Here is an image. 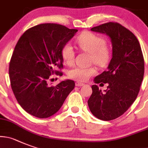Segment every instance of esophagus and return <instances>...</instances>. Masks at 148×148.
Wrapping results in <instances>:
<instances>
[{
    "mask_svg": "<svg viewBox=\"0 0 148 148\" xmlns=\"http://www.w3.org/2000/svg\"><path fill=\"white\" fill-rule=\"evenodd\" d=\"M75 86H84V84L81 83V82H76V83H75Z\"/></svg>",
    "mask_w": 148,
    "mask_h": 148,
    "instance_id": "1",
    "label": "esophagus"
}]
</instances>
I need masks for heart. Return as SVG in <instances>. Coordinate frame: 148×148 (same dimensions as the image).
Instances as JSON below:
<instances>
[{
    "mask_svg": "<svg viewBox=\"0 0 148 148\" xmlns=\"http://www.w3.org/2000/svg\"><path fill=\"white\" fill-rule=\"evenodd\" d=\"M76 42L81 50L90 53V60L99 66L106 64L109 58L108 49L105 47V41L101 36L91 32H85L76 39ZM62 56L65 63L70 64L75 58L73 46L67 43L62 49ZM96 73L93 67H75L69 70L68 76L78 81H86L89 77Z\"/></svg>",
    "mask_w": 148,
    "mask_h": 148,
    "instance_id": "1",
    "label": "heart"
}]
</instances>
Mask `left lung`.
Returning <instances> with one entry per match:
<instances>
[{
	"label": "left lung",
	"mask_w": 148,
	"mask_h": 148,
	"mask_svg": "<svg viewBox=\"0 0 148 148\" xmlns=\"http://www.w3.org/2000/svg\"><path fill=\"white\" fill-rule=\"evenodd\" d=\"M110 38L112 57L106 71L94 78L95 84H108L103 92L92 85L88 106L95 116L104 121L114 120L135 101L145 73L142 49L135 35L117 23H107L91 28Z\"/></svg>",
	"instance_id": "obj_1"
}]
</instances>
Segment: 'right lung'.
Returning a JSON list of instances; mask_svg holds the SVG:
<instances>
[{
	"label": "right lung",
	"instance_id": "add662e5",
	"mask_svg": "<svg viewBox=\"0 0 148 148\" xmlns=\"http://www.w3.org/2000/svg\"><path fill=\"white\" fill-rule=\"evenodd\" d=\"M59 24L44 23L29 28L20 36L9 64L11 86L20 106L38 118L56 114L75 87L72 80L53 86L48 79L62 75V49L77 33Z\"/></svg>",
	"mask_w": 148,
	"mask_h": 148
}]
</instances>
